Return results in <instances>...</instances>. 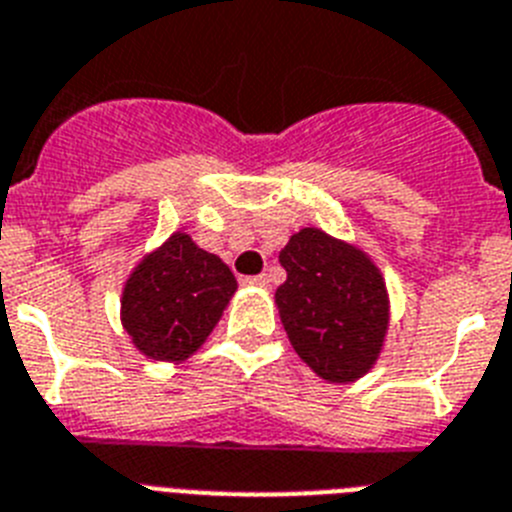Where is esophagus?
Masks as SVG:
<instances>
[{"instance_id":"1","label":"esophagus","mask_w":512,"mask_h":512,"mask_svg":"<svg viewBox=\"0 0 512 512\" xmlns=\"http://www.w3.org/2000/svg\"><path fill=\"white\" fill-rule=\"evenodd\" d=\"M242 283L244 286H268V276H247V278H242Z\"/></svg>"}]
</instances>
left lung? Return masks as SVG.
<instances>
[{
    "label": "left lung",
    "mask_w": 512,
    "mask_h": 512,
    "mask_svg": "<svg viewBox=\"0 0 512 512\" xmlns=\"http://www.w3.org/2000/svg\"><path fill=\"white\" fill-rule=\"evenodd\" d=\"M286 281L276 304L294 351L328 382L367 375L388 333V289L354 244L302 229L281 249Z\"/></svg>",
    "instance_id": "1"
}]
</instances>
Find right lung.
I'll return each mask as SVG.
<instances>
[{
	"label": "right lung",
	"instance_id": "right-lung-1",
	"mask_svg": "<svg viewBox=\"0 0 512 512\" xmlns=\"http://www.w3.org/2000/svg\"><path fill=\"white\" fill-rule=\"evenodd\" d=\"M234 291L229 265L176 231L124 283L122 325L148 359L184 362L213 333Z\"/></svg>",
	"mask_w": 512,
	"mask_h": 512
}]
</instances>
